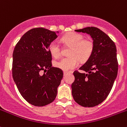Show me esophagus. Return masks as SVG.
Returning a JSON list of instances; mask_svg holds the SVG:
<instances>
[{
    "label": "esophagus",
    "mask_w": 127,
    "mask_h": 127,
    "mask_svg": "<svg viewBox=\"0 0 127 127\" xmlns=\"http://www.w3.org/2000/svg\"><path fill=\"white\" fill-rule=\"evenodd\" d=\"M69 72H66V71H64L63 72V74H64V76H66V75H67V74H68Z\"/></svg>",
    "instance_id": "34e87169"
}]
</instances>
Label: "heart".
I'll return each instance as SVG.
<instances>
[{
	"label": "heart",
	"mask_w": 127,
	"mask_h": 127,
	"mask_svg": "<svg viewBox=\"0 0 127 127\" xmlns=\"http://www.w3.org/2000/svg\"><path fill=\"white\" fill-rule=\"evenodd\" d=\"M80 34L72 32L63 37L61 40L66 45L70 46L69 55L54 62V66L63 71H68L79 64V59L85 61L92 56L94 50V43L89 39H83ZM48 50L53 57L58 58L61 55V47L56 40H53L48 45Z\"/></svg>",
	"instance_id": "obj_1"
}]
</instances>
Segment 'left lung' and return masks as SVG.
I'll use <instances>...</instances> for the list:
<instances>
[{
	"label": "left lung",
	"mask_w": 127,
	"mask_h": 127,
	"mask_svg": "<svg viewBox=\"0 0 127 127\" xmlns=\"http://www.w3.org/2000/svg\"><path fill=\"white\" fill-rule=\"evenodd\" d=\"M75 31L87 33L92 38L94 50L92 56L79 68L85 71L73 73L72 95L77 103L84 107H94L101 103L109 94L118 72L117 49L114 42L95 27Z\"/></svg>",
	"instance_id": "obj_1"
}]
</instances>
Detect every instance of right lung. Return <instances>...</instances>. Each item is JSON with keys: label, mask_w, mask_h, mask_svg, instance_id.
Masks as SVG:
<instances>
[{"label": "right lung", "mask_w": 127, "mask_h": 127, "mask_svg": "<svg viewBox=\"0 0 127 127\" xmlns=\"http://www.w3.org/2000/svg\"><path fill=\"white\" fill-rule=\"evenodd\" d=\"M58 32L34 28L21 37L14 48L13 78L21 96L33 106L48 104L57 95L63 72L52 67L48 45L58 37ZM42 70L46 72L41 74Z\"/></svg>", "instance_id": "obj_1"}]
</instances>
